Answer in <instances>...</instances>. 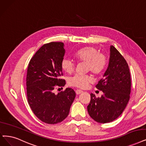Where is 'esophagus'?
Instances as JSON below:
<instances>
[{
    "mask_svg": "<svg viewBox=\"0 0 146 146\" xmlns=\"http://www.w3.org/2000/svg\"><path fill=\"white\" fill-rule=\"evenodd\" d=\"M83 91L81 90H77L76 91H75V93H76L77 95H79V94H80V93H83Z\"/></svg>",
    "mask_w": 146,
    "mask_h": 146,
    "instance_id": "esophagus-1",
    "label": "esophagus"
}]
</instances>
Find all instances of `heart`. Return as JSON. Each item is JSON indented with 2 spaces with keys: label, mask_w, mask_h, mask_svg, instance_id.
Wrapping results in <instances>:
<instances>
[{
  "label": "heart",
  "mask_w": 146,
  "mask_h": 146,
  "mask_svg": "<svg viewBox=\"0 0 146 146\" xmlns=\"http://www.w3.org/2000/svg\"><path fill=\"white\" fill-rule=\"evenodd\" d=\"M76 60L86 62L87 71H90L95 75L101 74L107 65V57L95 46H89L78 50L74 54ZM61 68L63 71L68 74L74 72L75 64L74 62L68 57H63L61 63ZM93 78L90 75L76 74L69 79L68 83L70 86L80 89L86 88L88 84L92 82Z\"/></svg>",
  "instance_id": "obj_1"
}]
</instances>
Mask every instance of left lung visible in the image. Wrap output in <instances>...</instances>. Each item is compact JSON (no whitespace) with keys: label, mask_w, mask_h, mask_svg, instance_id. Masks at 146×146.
<instances>
[{"label":"left lung","mask_w":146,"mask_h":146,"mask_svg":"<svg viewBox=\"0 0 146 146\" xmlns=\"http://www.w3.org/2000/svg\"><path fill=\"white\" fill-rule=\"evenodd\" d=\"M96 87L104 94L96 98L91 93L87 111L98 123H109L123 113L129 100L131 87L129 66L123 56L113 45L110 46L108 66Z\"/></svg>","instance_id":"1"}]
</instances>
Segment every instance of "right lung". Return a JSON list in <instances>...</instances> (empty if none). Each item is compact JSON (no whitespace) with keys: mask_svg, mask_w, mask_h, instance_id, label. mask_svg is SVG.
I'll return each mask as SVG.
<instances>
[{"mask_svg":"<svg viewBox=\"0 0 146 146\" xmlns=\"http://www.w3.org/2000/svg\"><path fill=\"white\" fill-rule=\"evenodd\" d=\"M65 50L61 42L43 45L29 62L26 77L27 96L29 106L36 117L44 123L56 124L69 114L75 97L71 88L53 92L56 86L62 87L65 80L60 63Z\"/></svg>","mask_w":146,"mask_h":146,"instance_id":"right-lung-1","label":"right lung"}]
</instances>
